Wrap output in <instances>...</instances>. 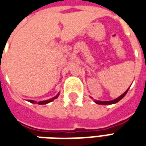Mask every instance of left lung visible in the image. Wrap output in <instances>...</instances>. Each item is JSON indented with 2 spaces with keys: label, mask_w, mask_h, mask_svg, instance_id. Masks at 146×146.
Listing matches in <instances>:
<instances>
[{
  "label": "left lung",
  "mask_w": 146,
  "mask_h": 146,
  "mask_svg": "<svg viewBox=\"0 0 146 146\" xmlns=\"http://www.w3.org/2000/svg\"><path fill=\"white\" fill-rule=\"evenodd\" d=\"M129 88L126 91L123 95H121L120 96H119V98H116V99H114V100H112V101H95V103H97V104H99V105H111V104H114V103H116V102H118L119 101V100H121L124 96L126 95V94H127V92H128Z\"/></svg>",
  "instance_id": "1"
}]
</instances>
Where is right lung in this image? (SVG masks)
I'll return each mask as SVG.
<instances>
[{
	"label": "right lung",
	"mask_w": 146,
	"mask_h": 146,
	"mask_svg": "<svg viewBox=\"0 0 146 146\" xmlns=\"http://www.w3.org/2000/svg\"><path fill=\"white\" fill-rule=\"evenodd\" d=\"M58 96V95H56L55 97L51 98L50 100H47V101H42V102H34L33 100H29V102H31V103H37V104H39V105H44V104H47V103H48V102H51L53 101L54 99L57 98Z\"/></svg>",
	"instance_id": "1"
}]
</instances>
